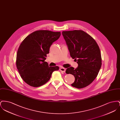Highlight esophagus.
Listing matches in <instances>:
<instances>
[{
    "label": "esophagus",
    "instance_id": "1",
    "mask_svg": "<svg viewBox=\"0 0 120 120\" xmlns=\"http://www.w3.org/2000/svg\"><path fill=\"white\" fill-rule=\"evenodd\" d=\"M60 70L61 71H63V72H65V71H66V69L64 68H60Z\"/></svg>",
    "mask_w": 120,
    "mask_h": 120
}]
</instances>
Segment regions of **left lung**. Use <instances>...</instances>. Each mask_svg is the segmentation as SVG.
Listing matches in <instances>:
<instances>
[{"label":"left lung","mask_w":120,"mask_h":120,"mask_svg":"<svg viewBox=\"0 0 120 120\" xmlns=\"http://www.w3.org/2000/svg\"><path fill=\"white\" fill-rule=\"evenodd\" d=\"M62 34L71 57L78 64L76 68L70 67L66 70L67 74L75 78L71 86L78 89L86 87L96 78L101 67L99 48L95 40L83 30L64 31Z\"/></svg>","instance_id":"obj_1"}]
</instances>
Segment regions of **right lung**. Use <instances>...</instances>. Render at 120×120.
Wrapping results in <instances>:
<instances>
[{
    "mask_svg": "<svg viewBox=\"0 0 120 120\" xmlns=\"http://www.w3.org/2000/svg\"><path fill=\"white\" fill-rule=\"evenodd\" d=\"M61 35L60 32L40 30L28 35L17 50L16 65L23 80L29 86L37 87L47 83L58 66L49 67L45 62L50 47Z\"/></svg>",
    "mask_w": 120,
    "mask_h": 120,
    "instance_id": "obj_1",
    "label": "right lung"
}]
</instances>
